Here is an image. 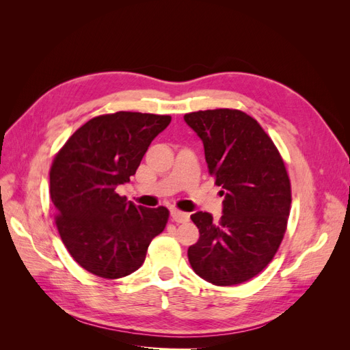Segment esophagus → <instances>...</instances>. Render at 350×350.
<instances>
[{
  "instance_id": "obj_1",
  "label": "esophagus",
  "mask_w": 350,
  "mask_h": 350,
  "mask_svg": "<svg viewBox=\"0 0 350 350\" xmlns=\"http://www.w3.org/2000/svg\"><path fill=\"white\" fill-rule=\"evenodd\" d=\"M171 216L175 221H178V224H185V221L189 220V215L185 213V211H179L176 208L171 210Z\"/></svg>"
}]
</instances>
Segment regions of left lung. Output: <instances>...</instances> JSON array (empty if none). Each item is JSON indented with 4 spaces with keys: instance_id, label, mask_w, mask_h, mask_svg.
Returning <instances> with one entry per match:
<instances>
[{
    "instance_id": "8db88e82",
    "label": "left lung",
    "mask_w": 350,
    "mask_h": 350,
    "mask_svg": "<svg viewBox=\"0 0 350 350\" xmlns=\"http://www.w3.org/2000/svg\"><path fill=\"white\" fill-rule=\"evenodd\" d=\"M204 146L208 172L221 187L224 210L191 219L198 228L188 260L201 279L216 286L247 282L276 254L288 224L291 181L270 137L245 112L198 111L184 115Z\"/></svg>"
}]
</instances>
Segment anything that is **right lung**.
Masks as SVG:
<instances>
[{
  "mask_svg": "<svg viewBox=\"0 0 350 350\" xmlns=\"http://www.w3.org/2000/svg\"><path fill=\"white\" fill-rule=\"evenodd\" d=\"M169 115L116 112L88 121L58 152L49 172L55 224L80 266L103 279L129 276L165 229L166 207L135 206L116 194L130 183Z\"/></svg>",
  "mask_w": 350,
  "mask_h": 350,
  "instance_id": "obj_1",
  "label": "right lung"
}]
</instances>
